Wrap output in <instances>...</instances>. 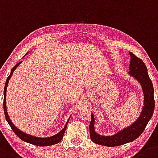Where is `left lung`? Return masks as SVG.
Returning a JSON list of instances; mask_svg holds the SVG:
<instances>
[{
	"label": "left lung",
	"mask_w": 158,
	"mask_h": 158,
	"mask_svg": "<svg viewBox=\"0 0 158 158\" xmlns=\"http://www.w3.org/2000/svg\"><path fill=\"white\" fill-rule=\"evenodd\" d=\"M130 56L129 74L140 82L144 94V106L141 115L133 124L127 128L123 129L116 135L112 136H102L95 132L94 118V115L91 114V120L89 123V135L92 141L97 144L106 146H117L134 141L135 139L141 135L149 120L153 116L155 102L153 98V82L149 77L147 68L140 58L131 52Z\"/></svg>",
	"instance_id": "1"
}]
</instances>
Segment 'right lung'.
<instances>
[{"instance_id":"right-lung-1","label":"right lung","mask_w":158,"mask_h":158,"mask_svg":"<svg viewBox=\"0 0 158 158\" xmlns=\"http://www.w3.org/2000/svg\"><path fill=\"white\" fill-rule=\"evenodd\" d=\"M21 62H19V63L17 64H15V66L13 67V69H12V71H11V73H10L9 76L7 78L6 82H5V89H4V112H5V118H6V120L8 121V124L10 125V127H11V128L12 129V131L15 132V134L16 135L21 139V140H23V141L29 143H31V144L36 145V146H51V145L56 144V143H60V142L61 141V139H63V136L64 135V132L67 128V125H68V123H69V120H68V122H67L66 124H65L64 127V128L62 129L59 133L55 135L51 136V137H48V138H38V137H35V136H32V135H30L26 134V133H24V132L21 131L20 130L16 128L15 125L12 123V122L11 121V120H10L9 116H8V112H7V109H6L7 86H8V80H9L11 76H12V73H13V72L15 71V69H16L17 67L19 66V64H20Z\"/></svg>"}]
</instances>
